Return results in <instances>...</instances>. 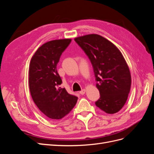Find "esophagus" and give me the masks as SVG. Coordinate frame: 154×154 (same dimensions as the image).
<instances>
[{"mask_svg": "<svg viewBox=\"0 0 154 154\" xmlns=\"http://www.w3.org/2000/svg\"><path fill=\"white\" fill-rule=\"evenodd\" d=\"M85 92H86V90H85V89H82V90L80 92V94L83 95V94H85Z\"/></svg>", "mask_w": 154, "mask_h": 154, "instance_id": "obj_1", "label": "esophagus"}]
</instances>
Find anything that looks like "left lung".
I'll use <instances>...</instances> for the list:
<instances>
[{
    "mask_svg": "<svg viewBox=\"0 0 154 154\" xmlns=\"http://www.w3.org/2000/svg\"><path fill=\"white\" fill-rule=\"evenodd\" d=\"M85 51L94 69L100 97L96 105L107 114L123 108L131 87V74L122 53L104 37L89 34L74 38Z\"/></svg>",
    "mask_w": 154,
    "mask_h": 154,
    "instance_id": "1",
    "label": "left lung"
}]
</instances>
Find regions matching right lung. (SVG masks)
I'll return each instance as SVG.
<instances>
[{"label": "right lung", "instance_id": "add662e5", "mask_svg": "<svg viewBox=\"0 0 154 154\" xmlns=\"http://www.w3.org/2000/svg\"><path fill=\"white\" fill-rule=\"evenodd\" d=\"M71 38L48 42L32 56L29 70V86L34 103L45 116L53 120L62 119L75 106L78 97L69 94L65 88L57 66L60 56Z\"/></svg>", "mask_w": 154, "mask_h": 154}]
</instances>
